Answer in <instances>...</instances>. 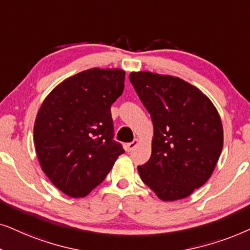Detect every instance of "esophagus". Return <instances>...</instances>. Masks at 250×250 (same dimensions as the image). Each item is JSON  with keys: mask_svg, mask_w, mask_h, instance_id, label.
<instances>
[{"mask_svg": "<svg viewBox=\"0 0 250 250\" xmlns=\"http://www.w3.org/2000/svg\"><path fill=\"white\" fill-rule=\"evenodd\" d=\"M137 145H138V139H134L131 143H128V144L125 145V149H127L128 152H131Z\"/></svg>", "mask_w": 250, "mask_h": 250, "instance_id": "obj_1", "label": "esophagus"}]
</instances>
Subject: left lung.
Returning <instances> with one entry per match:
<instances>
[{
	"instance_id": "left-lung-1",
	"label": "left lung",
	"mask_w": 250,
	"mask_h": 250,
	"mask_svg": "<svg viewBox=\"0 0 250 250\" xmlns=\"http://www.w3.org/2000/svg\"><path fill=\"white\" fill-rule=\"evenodd\" d=\"M129 79L154 128L151 158L138 166L142 181L164 201L188 197L208 181L221 155L217 109L179 78L138 72Z\"/></svg>"
}]
</instances>
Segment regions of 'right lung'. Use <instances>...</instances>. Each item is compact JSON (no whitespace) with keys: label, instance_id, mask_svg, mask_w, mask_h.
Wrapping results in <instances>:
<instances>
[{"label":"right lung","instance_id":"add662e5","mask_svg":"<svg viewBox=\"0 0 250 250\" xmlns=\"http://www.w3.org/2000/svg\"><path fill=\"white\" fill-rule=\"evenodd\" d=\"M122 69L91 68L66 79L44 99L34 125L42 170L65 194L82 198L104 181L120 154L111 106L125 88Z\"/></svg>","mask_w":250,"mask_h":250}]
</instances>
